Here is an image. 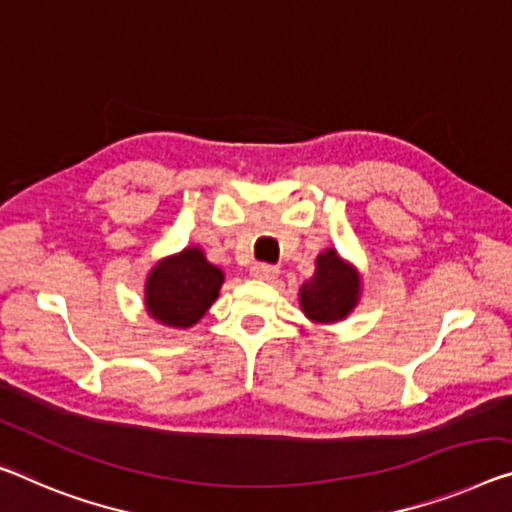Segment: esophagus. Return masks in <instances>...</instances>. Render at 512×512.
Wrapping results in <instances>:
<instances>
[{
    "label": "esophagus",
    "instance_id": "1",
    "mask_svg": "<svg viewBox=\"0 0 512 512\" xmlns=\"http://www.w3.org/2000/svg\"><path fill=\"white\" fill-rule=\"evenodd\" d=\"M251 277L258 281H274L279 277V267L267 265V263H256L254 267H251Z\"/></svg>",
    "mask_w": 512,
    "mask_h": 512
}]
</instances>
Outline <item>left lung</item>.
Returning <instances> with one entry per match:
<instances>
[{
  "instance_id": "left-lung-1",
  "label": "left lung",
  "mask_w": 512,
  "mask_h": 512,
  "mask_svg": "<svg viewBox=\"0 0 512 512\" xmlns=\"http://www.w3.org/2000/svg\"><path fill=\"white\" fill-rule=\"evenodd\" d=\"M361 297V274L336 249L320 251L316 272L300 288V309L316 325H334L355 311Z\"/></svg>"
}]
</instances>
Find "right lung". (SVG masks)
Segmentation results:
<instances>
[{
  "label": "right lung",
  "mask_w": 512,
  "mask_h": 512,
  "mask_svg": "<svg viewBox=\"0 0 512 512\" xmlns=\"http://www.w3.org/2000/svg\"><path fill=\"white\" fill-rule=\"evenodd\" d=\"M222 283V267L212 265L199 245H190L151 267L144 286L146 313L157 325L190 329L206 316Z\"/></svg>",
  "instance_id": "obj_1"
}]
</instances>
